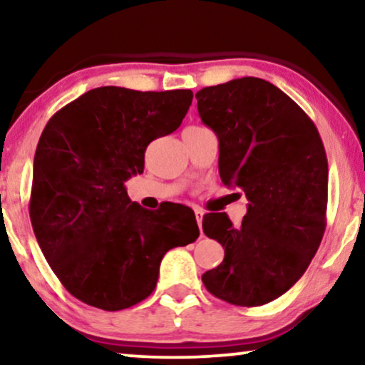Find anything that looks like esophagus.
<instances>
[{
  "label": "esophagus",
  "instance_id": "obj_1",
  "mask_svg": "<svg viewBox=\"0 0 365 365\" xmlns=\"http://www.w3.org/2000/svg\"><path fill=\"white\" fill-rule=\"evenodd\" d=\"M194 214H196L197 226H199V229H201V226H202V216H204V211H202L201 207H196V209H194Z\"/></svg>",
  "mask_w": 365,
  "mask_h": 365
}]
</instances>
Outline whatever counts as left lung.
<instances>
[{
    "mask_svg": "<svg viewBox=\"0 0 365 365\" xmlns=\"http://www.w3.org/2000/svg\"><path fill=\"white\" fill-rule=\"evenodd\" d=\"M202 123L217 134L219 174L247 197L234 227L226 212L202 217L224 261L202 274L212 296L256 307L287 292L316 256L326 231L327 158L312 119L261 78L196 93Z\"/></svg>",
    "mask_w": 365,
    "mask_h": 365,
    "instance_id": "obj_1",
    "label": "left lung"
}]
</instances>
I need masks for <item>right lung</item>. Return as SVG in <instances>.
Segmentation results:
<instances>
[{"instance_id": "add662e5", "label": "right lung", "mask_w": 365, "mask_h": 365, "mask_svg": "<svg viewBox=\"0 0 365 365\" xmlns=\"http://www.w3.org/2000/svg\"><path fill=\"white\" fill-rule=\"evenodd\" d=\"M191 89L103 86L49 119L34 154L29 217L64 289L88 306L121 311L154 291L169 249L199 236L192 209L148 211L126 186L156 138L181 126Z\"/></svg>"}]
</instances>
